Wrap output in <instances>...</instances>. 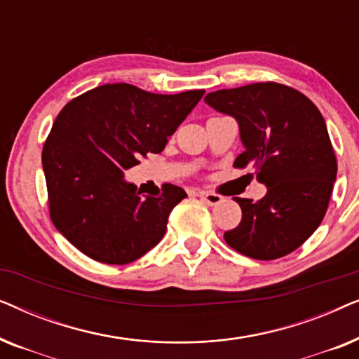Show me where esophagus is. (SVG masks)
I'll return each instance as SVG.
<instances>
[{
    "label": "esophagus",
    "mask_w": 359,
    "mask_h": 359,
    "mask_svg": "<svg viewBox=\"0 0 359 359\" xmlns=\"http://www.w3.org/2000/svg\"><path fill=\"white\" fill-rule=\"evenodd\" d=\"M198 196L204 201L205 204H209V205H217L224 201L222 196L214 194V193H203V191H201V193H198Z\"/></svg>",
    "instance_id": "1"
}]
</instances>
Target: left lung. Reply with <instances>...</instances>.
Here are the masks:
<instances>
[{"label":"left lung","mask_w":359,"mask_h":359,"mask_svg":"<svg viewBox=\"0 0 359 359\" xmlns=\"http://www.w3.org/2000/svg\"><path fill=\"white\" fill-rule=\"evenodd\" d=\"M235 117L245 147L235 168L252 166L268 188L263 199L235 198L238 227L224 233L229 247L255 259H276L301 247L320 225L337 180V156L317 106L279 83L219 90L204 97Z\"/></svg>","instance_id":"8db88e82"}]
</instances>
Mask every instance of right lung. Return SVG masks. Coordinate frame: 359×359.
Wrapping results in <instances>:
<instances>
[{
  "mask_svg": "<svg viewBox=\"0 0 359 359\" xmlns=\"http://www.w3.org/2000/svg\"><path fill=\"white\" fill-rule=\"evenodd\" d=\"M204 95H155L129 83L83 93L60 111L42 150L50 219L86 257L135 262L163 238L170 212L186 194L165 184L142 196L124 171L160 154Z\"/></svg>",
  "mask_w": 359,
  "mask_h": 359,
  "instance_id": "add662e5",
  "label": "right lung"
}]
</instances>
